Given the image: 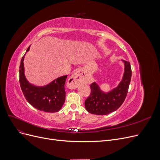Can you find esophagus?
<instances>
[{
    "mask_svg": "<svg viewBox=\"0 0 160 160\" xmlns=\"http://www.w3.org/2000/svg\"><path fill=\"white\" fill-rule=\"evenodd\" d=\"M84 81V76L83 72L81 70L76 71L72 74L68 80V85L70 88H76L77 85Z\"/></svg>",
    "mask_w": 160,
    "mask_h": 160,
    "instance_id": "esophagus-1",
    "label": "esophagus"
}]
</instances>
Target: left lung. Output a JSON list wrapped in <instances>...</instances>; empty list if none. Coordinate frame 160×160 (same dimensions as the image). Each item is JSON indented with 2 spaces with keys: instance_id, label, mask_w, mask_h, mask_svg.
<instances>
[{
  "instance_id": "8db88e82",
  "label": "left lung",
  "mask_w": 160,
  "mask_h": 160,
  "mask_svg": "<svg viewBox=\"0 0 160 160\" xmlns=\"http://www.w3.org/2000/svg\"><path fill=\"white\" fill-rule=\"evenodd\" d=\"M122 61L124 62L125 71L122 80L117 88L105 93L95 82L91 84L90 95L85 101V108L90 113L108 115L117 110L123 103L132 78V69L129 62Z\"/></svg>"
}]
</instances>
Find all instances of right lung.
<instances>
[{"mask_svg": "<svg viewBox=\"0 0 160 160\" xmlns=\"http://www.w3.org/2000/svg\"><path fill=\"white\" fill-rule=\"evenodd\" d=\"M29 49L30 46L26 52ZM25 54L22 57L19 69V82L24 96L28 102L38 110L49 113L57 112L65 101V83L67 75L60 77L45 86L38 87L31 84L25 75L23 61Z\"/></svg>", "mask_w": 160, "mask_h": 160, "instance_id": "obj_1", "label": "right lung"}]
</instances>
